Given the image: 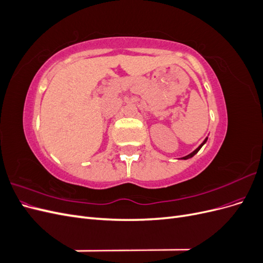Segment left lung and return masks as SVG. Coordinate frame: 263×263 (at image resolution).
<instances>
[{
	"label": "left lung",
	"instance_id": "left-lung-1",
	"mask_svg": "<svg viewBox=\"0 0 263 263\" xmlns=\"http://www.w3.org/2000/svg\"><path fill=\"white\" fill-rule=\"evenodd\" d=\"M206 141H208V137L205 138V140L202 142V144H201L200 146H198V147H197V148H196V149L193 151V153H191L190 155H187V156H185V157H183V158H181V159H183V160H186V159H190V158H192L193 156H195V155L198 153V150H200V149H201V148L204 146V144H205Z\"/></svg>",
	"mask_w": 263,
	"mask_h": 263
}]
</instances>
